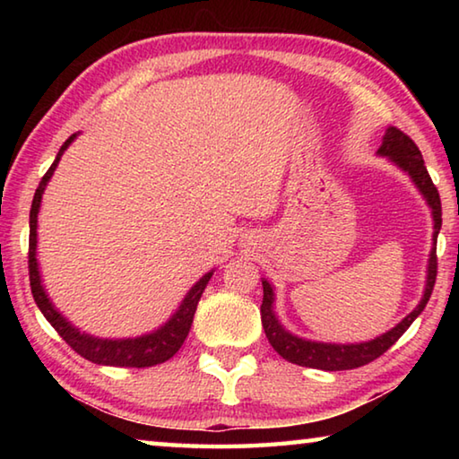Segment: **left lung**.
I'll list each match as a JSON object with an SVG mask.
<instances>
[{
  "mask_svg": "<svg viewBox=\"0 0 459 459\" xmlns=\"http://www.w3.org/2000/svg\"><path fill=\"white\" fill-rule=\"evenodd\" d=\"M378 155H383L394 166L401 168L413 184L417 190L421 192L427 206L431 208L433 216V247L429 253V261H427V277H425V291L423 298L419 301L417 307L409 316L385 333H380L375 340L368 342H356V344H332V342H316L307 338H299L283 328L275 314V287L271 285L267 279L263 281V304H261V324L265 330V336L269 344L275 348L279 356L285 360L299 367L307 368H320V370H351L359 368L377 360L380 354H385L394 342H397L403 333L407 332L411 324L417 320V316L423 312L427 301L431 298L435 277H437V257H435V245H437V235L441 229V200L439 192L435 188L429 172H427L423 155L419 152L413 139L403 134L397 127H388L385 131L383 145L378 147Z\"/></svg>",
  "mask_w": 459,
  "mask_h": 459,
  "instance_id": "1",
  "label": "left lung"
}]
</instances>
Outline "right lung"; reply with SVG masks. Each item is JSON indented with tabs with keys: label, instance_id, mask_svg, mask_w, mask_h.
Returning a JSON list of instances; mask_svg holds the SVG:
<instances>
[{
	"label": "right lung",
	"instance_id": "obj_1",
	"mask_svg": "<svg viewBox=\"0 0 459 459\" xmlns=\"http://www.w3.org/2000/svg\"><path fill=\"white\" fill-rule=\"evenodd\" d=\"M76 135L79 134H73L65 143H62V147L56 153V160H54V164L50 166L48 172L44 174L32 200V211H30L28 269H30V285H32L34 301L36 306L40 307V312L44 314L46 320L50 322L52 328L60 333V338L66 340V344L71 346L74 352H79L82 359H87L95 364H103V367H126V368L155 367V364L169 360L178 351H180V346L184 344V340L190 332V325L194 320V314H196V306L202 298V291H204V287L208 285V281H211L214 269L202 275L198 281L190 287V291L184 295L182 304L178 306V309L169 316V320L166 324H161L158 330H153L150 333H143V336L99 338V336H92V333L81 332V328H76L74 324L68 322L66 317L58 312L56 306L52 304V299L44 290L40 265H38V257H36V248H38V212H40L42 194L46 190V186H48L60 158L68 150V145L74 142Z\"/></svg>",
	"mask_w": 459,
	"mask_h": 459
}]
</instances>
